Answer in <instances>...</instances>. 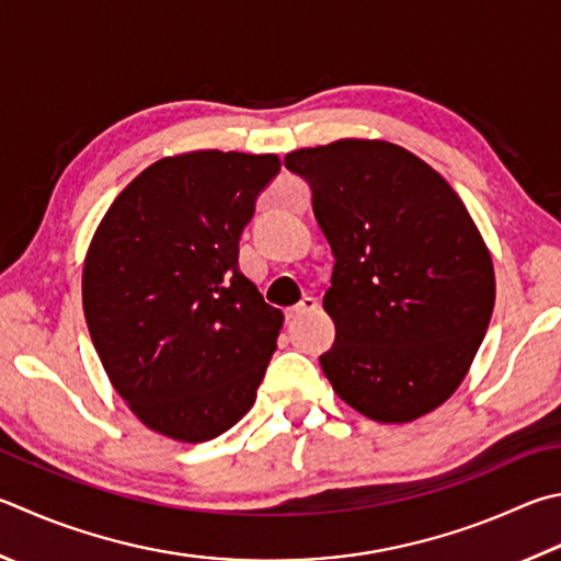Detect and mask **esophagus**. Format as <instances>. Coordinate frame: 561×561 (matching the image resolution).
Returning a JSON list of instances; mask_svg holds the SVG:
<instances>
[{
	"label": "esophagus",
	"mask_w": 561,
	"mask_h": 561,
	"mask_svg": "<svg viewBox=\"0 0 561 561\" xmlns=\"http://www.w3.org/2000/svg\"><path fill=\"white\" fill-rule=\"evenodd\" d=\"M313 311H319V299H313V297H304L297 307H291V309H287V321L291 323V321H299L301 316H307V313H313Z\"/></svg>",
	"instance_id": "esophagus-1"
}]
</instances>
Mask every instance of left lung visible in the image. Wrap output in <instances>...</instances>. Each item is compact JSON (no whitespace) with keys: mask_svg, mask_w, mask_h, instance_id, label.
Masks as SVG:
<instances>
[{"mask_svg":"<svg viewBox=\"0 0 561 561\" xmlns=\"http://www.w3.org/2000/svg\"><path fill=\"white\" fill-rule=\"evenodd\" d=\"M284 167L309 181L335 257L323 297L335 341L319 358L333 392L382 424L430 414L466 378L495 304L471 213L426 161L382 139L297 149Z\"/></svg>","mask_w":561,"mask_h":561,"instance_id":"8db88e82","label":"left lung"}]
</instances>
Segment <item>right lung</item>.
Listing matches in <instances>:
<instances>
[{"instance_id": "right-lung-1", "label": "right lung", "mask_w": 561, "mask_h": 561, "mask_svg": "<svg viewBox=\"0 0 561 561\" xmlns=\"http://www.w3.org/2000/svg\"><path fill=\"white\" fill-rule=\"evenodd\" d=\"M277 154L159 159L100 220L83 264L90 339L137 420L208 442L250 412L284 323L238 267Z\"/></svg>"}]
</instances>
